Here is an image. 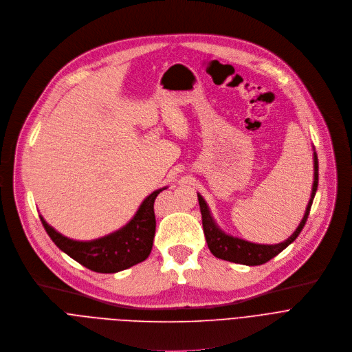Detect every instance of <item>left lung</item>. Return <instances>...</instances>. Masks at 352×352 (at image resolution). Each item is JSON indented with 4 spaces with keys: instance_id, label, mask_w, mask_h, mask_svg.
<instances>
[{
    "instance_id": "1",
    "label": "left lung",
    "mask_w": 352,
    "mask_h": 352,
    "mask_svg": "<svg viewBox=\"0 0 352 352\" xmlns=\"http://www.w3.org/2000/svg\"><path fill=\"white\" fill-rule=\"evenodd\" d=\"M314 186H312V192H311V199L308 202L305 215L301 221V223L298 225V228L296 229V232L283 243L278 244H255V243H250L233 236H229L226 233H223L218 225L215 223V221L212 219V215L209 212V208L206 205V202L204 201V198L198 194V204H199V209H201V218H202V228H204V234L206 239V244L209 251L212 252L217 258L219 259H225L229 262H234V263H241V265H248V266H256V265H262L266 263L267 261H270L273 256L278 255L282 252L286 247H289L301 233V230L304 229L309 210L312 206V201L314 197L316 194L318 190V180H319V165H318V155L316 153H314Z\"/></svg>"
}]
</instances>
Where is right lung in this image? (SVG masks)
<instances>
[{
	"label": "right lung",
	"instance_id": "1",
	"mask_svg": "<svg viewBox=\"0 0 352 352\" xmlns=\"http://www.w3.org/2000/svg\"><path fill=\"white\" fill-rule=\"evenodd\" d=\"M162 190L165 187L151 192L120 230L93 241L70 240L52 229L43 217L40 221L55 245L70 258L98 273H116L148 258L157 226L154 202Z\"/></svg>",
	"mask_w": 352,
	"mask_h": 352
}]
</instances>
